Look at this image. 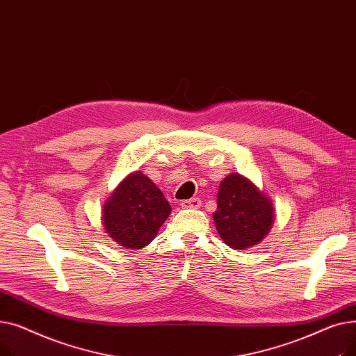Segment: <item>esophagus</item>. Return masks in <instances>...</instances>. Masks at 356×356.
<instances>
[{
	"instance_id": "obj_1",
	"label": "esophagus",
	"mask_w": 356,
	"mask_h": 356,
	"mask_svg": "<svg viewBox=\"0 0 356 356\" xmlns=\"http://www.w3.org/2000/svg\"><path fill=\"white\" fill-rule=\"evenodd\" d=\"M180 204H181V208H184V209H189V208L197 209L200 207V199L199 197L188 199V200H183Z\"/></svg>"
}]
</instances>
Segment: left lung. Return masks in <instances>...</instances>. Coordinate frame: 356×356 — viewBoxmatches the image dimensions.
<instances>
[{
    "mask_svg": "<svg viewBox=\"0 0 356 356\" xmlns=\"http://www.w3.org/2000/svg\"><path fill=\"white\" fill-rule=\"evenodd\" d=\"M213 220L225 244L244 250L258 244L270 231L273 203L248 179L232 173L219 186Z\"/></svg>",
    "mask_w": 356,
    "mask_h": 356,
    "instance_id": "left-lung-1",
    "label": "left lung"
}]
</instances>
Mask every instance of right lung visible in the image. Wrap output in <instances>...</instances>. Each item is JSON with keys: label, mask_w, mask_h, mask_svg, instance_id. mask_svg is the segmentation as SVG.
Returning <instances> with one entry per match:
<instances>
[{"label": "right lung", "mask_w": 356, "mask_h": 356, "mask_svg": "<svg viewBox=\"0 0 356 356\" xmlns=\"http://www.w3.org/2000/svg\"><path fill=\"white\" fill-rule=\"evenodd\" d=\"M170 209L157 186L137 172L128 176L106 202L102 220L106 232L120 245L140 250L153 241Z\"/></svg>", "instance_id": "right-lung-1"}]
</instances>
